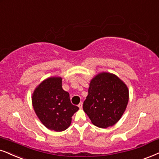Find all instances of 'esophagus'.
Returning <instances> with one entry per match:
<instances>
[{"label": "esophagus", "instance_id": "obj_1", "mask_svg": "<svg viewBox=\"0 0 159 159\" xmlns=\"http://www.w3.org/2000/svg\"><path fill=\"white\" fill-rule=\"evenodd\" d=\"M78 107H79V108H82V107H83V103L82 102L78 104Z\"/></svg>", "mask_w": 159, "mask_h": 159}]
</instances>
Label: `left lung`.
Masks as SVG:
<instances>
[{
    "mask_svg": "<svg viewBox=\"0 0 159 159\" xmlns=\"http://www.w3.org/2000/svg\"><path fill=\"white\" fill-rule=\"evenodd\" d=\"M128 87L115 75L102 73L90 82L83 108L94 125L108 128L118 122L127 106Z\"/></svg>",
    "mask_w": 159,
    "mask_h": 159,
    "instance_id": "8db88e82",
    "label": "left lung"
}]
</instances>
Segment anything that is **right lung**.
I'll use <instances>...</instances> for the list:
<instances>
[{
  "mask_svg": "<svg viewBox=\"0 0 159 159\" xmlns=\"http://www.w3.org/2000/svg\"><path fill=\"white\" fill-rule=\"evenodd\" d=\"M32 104L42 123L55 131L67 129L79 108L71 103L70 94L62 89L61 78L59 77L48 78L37 86Z\"/></svg>",
  "mask_w": 159,
  "mask_h": 159,
  "instance_id": "add662e5",
  "label": "right lung"
}]
</instances>
